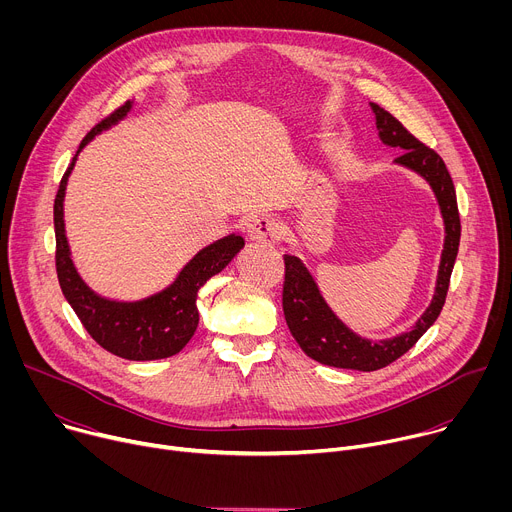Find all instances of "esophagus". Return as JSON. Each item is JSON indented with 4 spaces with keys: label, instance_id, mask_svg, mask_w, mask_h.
I'll use <instances>...</instances> for the list:
<instances>
[{
    "label": "esophagus",
    "instance_id": "obj_1",
    "mask_svg": "<svg viewBox=\"0 0 512 512\" xmlns=\"http://www.w3.org/2000/svg\"><path fill=\"white\" fill-rule=\"evenodd\" d=\"M279 223L271 216H255L249 223V239L255 243H273L279 237Z\"/></svg>",
    "mask_w": 512,
    "mask_h": 512
}]
</instances>
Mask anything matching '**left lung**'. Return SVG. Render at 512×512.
I'll use <instances>...</instances> for the list:
<instances>
[{"mask_svg":"<svg viewBox=\"0 0 512 512\" xmlns=\"http://www.w3.org/2000/svg\"><path fill=\"white\" fill-rule=\"evenodd\" d=\"M373 111L377 117V129L381 139L393 148H401V156L397 158L399 164L419 172L433 188L437 202H440L442 216L446 223V243L440 263V273H437L435 296L431 306L413 326V330L391 338V340H364L348 330L326 306L320 291L302 265L298 257L283 255L285 261V281H283V316L291 336L296 338L300 348L314 360L328 364L336 369H352V371H379L389 367L399 356H403L415 342L427 332V328L440 316L450 277L454 269V261L458 255L460 245V212L456 200V188L452 176L444 164V160L437 156L425 143H421L409 129L393 117L387 109L373 103Z\"/></svg>","mask_w":512,"mask_h":512,"instance_id":"8db88e82","label":"left lung"}]
</instances>
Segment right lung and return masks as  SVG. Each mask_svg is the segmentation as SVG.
Instances as JSON below:
<instances>
[{
    "label": "right lung",
    "mask_w": 512,
    "mask_h": 512,
    "mask_svg": "<svg viewBox=\"0 0 512 512\" xmlns=\"http://www.w3.org/2000/svg\"><path fill=\"white\" fill-rule=\"evenodd\" d=\"M131 103H123L109 117L99 121L81 141L79 152L103 129L127 115ZM77 152V154H79ZM72 158L54 198V233H56V273L66 302L75 310L91 338L107 352L127 360H158L178 354L198 326L196 298L198 289L216 273H221L243 249L241 235H229L204 247L178 275V279L160 294L141 302H111L99 298L79 277L72 265L64 235L62 200L68 174L75 166Z\"/></svg>",
    "instance_id": "right-lung-1"
}]
</instances>
